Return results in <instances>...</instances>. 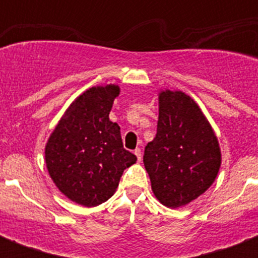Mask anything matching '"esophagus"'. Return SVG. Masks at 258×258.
<instances>
[{"mask_svg":"<svg viewBox=\"0 0 258 258\" xmlns=\"http://www.w3.org/2000/svg\"><path fill=\"white\" fill-rule=\"evenodd\" d=\"M134 154L137 155L138 161L141 162L142 161V150L141 149H135V150H134Z\"/></svg>","mask_w":258,"mask_h":258,"instance_id":"1","label":"esophagus"}]
</instances>
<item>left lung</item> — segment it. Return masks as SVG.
Wrapping results in <instances>:
<instances>
[{"label":"left lung","instance_id":"left-lung-1","mask_svg":"<svg viewBox=\"0 0 258 258\" xmlns=\"http://www.w3.org/2000/svg\"><path fill=\"white\" fill-rule=\"evenodd\" d=\"M157 135L143 155L154 196L175 209L204 194L221 167L216 134L196 101L182 91L159 92Z\"/></svg>","mask_w":258,"mask_h":258}]
</instances>
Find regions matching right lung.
<instances>
[{
    "label": "right lung",
    "instance_id": "1",
    "mask_svg": "<svg viewBox=\"0 0 258 258\" xmlns=\"http://www.w3.org/2000/svg\"><path fill=\"white\" fill-rule=\"evenodd\" d=\"M120 88L92 87L72 101L50 134L45 163L60 191L76 204L93 208L109 200L137 157L123 147L120 127L109 111Z\"/></svg>",
    "mask_w": 258,
    "mask_h": 258
}]
</instances>
